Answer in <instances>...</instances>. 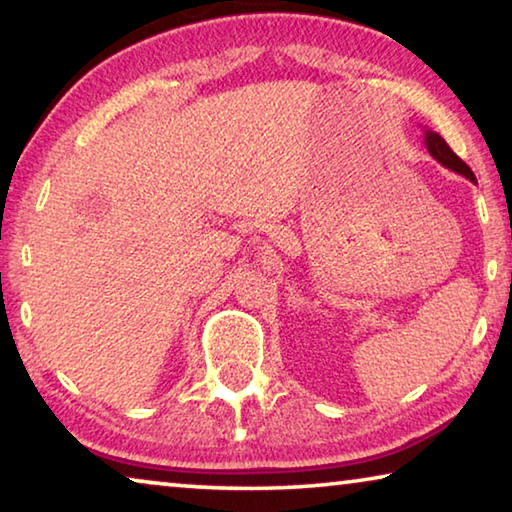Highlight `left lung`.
I'll return each instance as SVG.
<instances>
[{"label":"left lung","instance_id":"1","mask_svg":"<svg viewBox=\"0 0 512 512\" xmlns=\"http://www.w3.org/2000/svg\"><path fill=\"white\" fill-rule=\"evenodd\" d=\"M424 146H427V151H429L433 160H438L440 164H443V167L461 173V176L470 178L472 183H476L472 169L467 167V164L461 158H458V155L452 149H449L443 137H440L436 131H431V128H424Z\"/></svg>","mask_w":512,"mask_h":512}]
</instances>
